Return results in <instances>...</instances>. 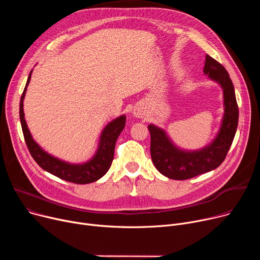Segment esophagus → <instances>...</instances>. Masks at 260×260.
Wrapping results in <instances>:
<instances>
[{
	"label": "esophagus",
	"mask_w": 260,
	"mask_h": 260,
	"mask_svg": "<svg viewBox=\"0 0 260 260\" xmlns=\"http://www.w3.org/2000/svg\"><path fill=\"white\" fill-rule=\"evenodd\" d=\"M134 115H135L136 117H142V114H141L140 109H135V111H134Z\"/></svg>",
	"instance_id": "esophagus-1"
}]
</instances>
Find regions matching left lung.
Returning <instances> with one entry per match:
<instances>
[{
	"label": "left lung",
	"instance_id": "8db88e82",
	"mask_svg": "<svg viewBox=\"0 0 260 260\" xmlns=\"http://www.w3.org/2000/svg\"><path fill=\"white\" fill-rule=\"evenodd\" d=\"M203 73L223 89L224 115L221 126L212 143L197 151L177 147L162 128L149 124L151 156L155 168L166 177L185 180L219 167L234 140L238 125V105L234 85L225 68L207 54Z\"/></svg>",
	"mask_w": 260,
	"mask_h": 260
}]
</instances>
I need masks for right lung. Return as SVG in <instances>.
Returning <instances> with one entry per match:
<instances>
[{
  "mask_svg": "<svg viewBox=\"0 0 260 260\" xmlns=\"http://www.w3.org/2000/svg\"><path fill=\"white\" fill-rule=\"evenodd\" d=\"M30 72L28 79L26 82V86L22 93L20 101V120L22 131L24 135V139L26 142L28 151L35 161L42 168L44 171L59 177V178L73 182L77 184H87L97 181L103 177L107 171L111 168L112 162L114 160L115 145L119 135L125 126L126 117L122 115L108 124L102 131L99 140V146L94 156L87 162L81 163V165H72V163L65 162L56 157L47 154L45 151L39 146V144L32 139L31 134L27 127L26 121L24 118V109H23V101L25 98V93L27 86L29 84L31 78Z\"/></svg>",
  "mask_w": 260,
  "mask_h": 260,
  "instance_id": "obj_1",
  "label": "right lung"
}]
</instances>
